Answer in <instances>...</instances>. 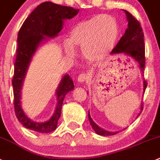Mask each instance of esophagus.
Returning <instances> with one entry per match:
<instances>
[{
  "instance_id": "1",
  "label": "esophagus",
  "mask_w": 160,
  "mask_h": 160,
  "mask_svg": "<svg viewBox=\"0 0 160 160\" xmlns=\"http://www.w3.org/2000/svg\"><path fill=\"white\" fill-rule=\"evenodd\" d=\"M77 79H78V82H84L86 79H87V74H81L80 75H78V77Z\"/></svg>"
}]
</instances>
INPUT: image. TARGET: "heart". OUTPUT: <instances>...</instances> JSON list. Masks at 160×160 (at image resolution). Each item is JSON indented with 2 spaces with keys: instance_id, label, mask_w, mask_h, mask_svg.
<instances>
[{
  "instance_id": "b5f03b06",
  "label": "heart",
  "mask_w": 160,
  "mask_h": 160,
  "mask_svg": "<svg viewBox=\"0 0 160 160\" xmlns=\"http://www.w3.org/2000/svg\"><path fill=\"white\" fill-rule=\"evenodd\" d=\"M119 36V25L112 15H98L82 21L71 30L69 42H65V53L74 56V48L82 51L89 62L103 60L112 52Z\"/></svg>"
}]
</instances>
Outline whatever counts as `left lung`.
Wrapping results in <instances>:
<instances>
[{"instance_id":"8db88e82","label":"left lung","mask_w":160,"mask_h":160,"mask_svg":"<svg viewBox=\"0 0 160 160\" xmlns=\"http://www.w3.org/2000/svg\"><path fill=\"white\" fill-rule=\"evenodd\" d=\"M123 11L127 16L128 27L126 30L124 34L121 38L118 43L115 46V48L112 50L111 54H122L131 60H133L138 63L140 70L143 73L144 65H145L144 33L142 31V28H141L140 22L129 12L126 10ZM143 83H144V89H144V90L147 87V83L145 81H144ZM139 115L140 113L138 114V115ZM88 118H89L91 127L97 134L101 135V136H112V135L118 133V131H108V130H104L99 126H97V124H96L91 118L89 112L88 114Z\"/></svg>"}]
</instances>
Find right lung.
<instances>
[{"mask_svg": "<svg viewBox=\"0 0 160 160\" xmlns=\"http://www.w3.org/2000/svg\"><path fill=\"white\" fill-rule=\"evenodd\" d=\"M79 9L60 5L50 1L39 4L24 21L18 33V48L12 79L14 105L16 117L26 128L42 133H48L57 127L66 94L74 89L69 74H64L56 88V106L52 116L45 122H34L27 116L22 108V89L32 57L43 42L54 38L63 29V22L72 19Z\"/></svg>", "mask_w": 160, "mask_h": 160, "instance_id": "add662e5", "label": "right lung"}]
</instances>
